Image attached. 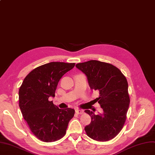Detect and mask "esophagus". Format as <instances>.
I'll return each mask as SVG.
<instances>
[{
	"mask_svg": "<svg viewBox=\"0 0 155 155\" xmlns=\"http://www.w3.org/2000/svg\"><path fill=\"white\" fill-rule=\"evenodd\" d=\"M75 112H76V113L78 114H81L83 113V110L77 109H75Z\"/></svg>",
	"mask_w": 155,
	"mask_h": 155,
	"instance_id": "esophagus-1",
	"label": "esophagus"
}]
</instances>
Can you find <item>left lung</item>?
I'll use <instances>...</instances> for the list:
<instances>
[{"mask_svg": "<svg viewBox=\"0 0 155 155\" xmlns=\"http://www.w3.org/2000/svg\"><path fill=\"white\" fill-rule=\"evenodd\" d=\"M76 67L85 74L90 88L99 91L96 101L104 111L95 114L92 110H85L92 120L84 128L87 136L99 141L112 140L124 126L129 108L126 78L115 66L100 61L77 63Z\"/></svg>", "mask_w": 155, "mask_h": 155, "instance_id": "8db88e82", "label": "left lung"}]
</instances>
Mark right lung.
Here are the masks:
<instances>
[{
    "label": "right lung",
    "mask_w": 155,
    "mask_h": 155,
    "mask_svg": "<svg viewBox=\"0 0 155 155\" xmlns=\"http://www.w3.org/2000/svg\"><path fill=\"white\" fill-rule=\"evenodd\" d=\"M75 63L50 62L27 75L19 90V106L32 133L44 142H53L65 136L74 110L61 109L50 97H55L58 84Z\"/></svg>",
    "instance_id": "obj_1"
}]
</instances>
